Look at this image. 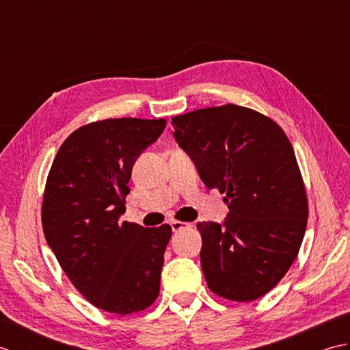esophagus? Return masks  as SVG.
<instances>
[{
    "label": "esophagus",
    "mask_w": 350,
    "mask_h": 350,
    "mask_svg": "<svg viewBox=\"0 0 350 350\" xmlns=\"http://www.w3.org/2000/svg\"><path fill=\"white\" fill-rule=\"evenodd\" d=\"M170 226H171V228H173V232H180V230H183V228L191 227V224H188V222H182V221H171Z\"/></svg>",
    "instance_id": "1"
}]
</instances>
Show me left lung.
<instances>
[{
    "label": "left lung",
    "instance_id": "8db88e82",
    "mask_svg": "<svg viewBox=\"0 0 350 350\" xmlns=\"http://www.w3.org/2000/svg\"><path fill=\"white\" fill-rule=\"evenodd\" d=\"M171 124L206 187L228 203L224 224H197L207 286L228 301L262 298L290 269L307 228L292 144L272 118L233 103L176 116Z\"/></svg>",
    "mask_w": 350,
    "mask_h": 350
}]
</instances>
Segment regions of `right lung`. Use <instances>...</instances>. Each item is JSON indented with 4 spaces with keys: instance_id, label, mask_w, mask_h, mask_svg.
Wrapping results in <instances>:
<instances>
[{
    "instance_id": "1",
    "label": "right lung",
    "mask_w": 350,
    "mask_h": 350,
    "mask_svg": "<svg viewBox=\"0 0 350 350\" xmlns=\"http://www.w3.org/2000/svg\"><path fill=\"white\" fill-rule=\"evenodd\" d=\"M165 123L124 117L81 126L58 148L44 185L46 242L78 292L108 313H138L159 295L171 227L146 228L120 215L133 162Z\"/></svg>"
}]
</instances>
